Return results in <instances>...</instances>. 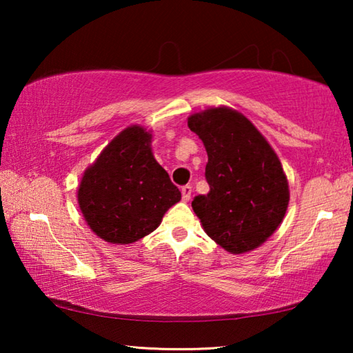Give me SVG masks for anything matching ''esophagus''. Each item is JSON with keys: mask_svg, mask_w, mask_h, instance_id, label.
Instances as JSON below:
<instances>
[{"mask_svg": "<svg viewBox=\"0 0 353 353\" xmlns=\"http://www.w3.org/2000/svg\"><path fill=\"white\" fill-rule=\"evenodd\" d=\"M182 199H183V202H188L190 201V198H191V187L190 185H185V187H182Z\"/></svg>", "mask_w": 353, "mask_h": 353, "instance_id": "obj_1", "label": "esophagus"}]
</instances>
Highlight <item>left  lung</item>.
<instances>
[{
  "instance_id": "1",
  "label": "left lung",
  "mask_w": 353,
  "mask_h": 353,
  "mask_svg": "<svg viewBox=\"0 0 353 353\" xmlns=\"http://www.w3.org/2000/svg\"><path fill=\"white\" fill-rule=\"evenodd\" d=\"M188 128L205 146L210 185L191 207L205 234L227 252H250L279 229L288 208L282 163L252 121L230 107L191 113Z\"/></svg>"
}]
</instances>
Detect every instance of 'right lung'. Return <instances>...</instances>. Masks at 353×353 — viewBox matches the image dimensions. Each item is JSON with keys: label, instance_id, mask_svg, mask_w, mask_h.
Masks as SVG:
<instances>
[{"label": "right lung", "instance_id": "obj_1", "mask_svg": "<svg viewBox=\"0 0 353 353\" xmlns=\"http://www.w3.org/2000/svg\"><path fill=\"white\" fill-rule=\"evenodd\" d=\"M145 126L121 130L83 171L77 202L87 225L104 241L130 244L160 225L181 191L152 154Z\"/></svg>", "mask_w": 353, "mask_h": 353}]
</instances>
